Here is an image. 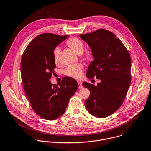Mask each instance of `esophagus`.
Listing matches in <instances>:
<instances>
[{"mask_svg":"<svg viewBox=\"0 0 151 151\" xmlns=\"http://www.w3.org/2000/svg\"><path fill=\"white\" fill-rule=\"evenodd\" d=\"M78 88L80 89L83 87V84L82 83L80 82V81H78Z\"/></svg>","mask_w":151,"mask_h":151,"instance_id":"esophagus-1","label":"esophagus"}]
</instances>
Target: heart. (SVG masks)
Returning <instances> with one entry per match:
<instances>
[{
  "label": "heart",
  "mask_w": 151,
  "mask_h": 151,
  "mask_svg": "<svg viewBox=\"0 0 151 151\" xmlns=\"http://www.w3.org/2000/svg\"><path fill=\"white\" fill-rule=\"evenodd\" d=\"M65 44L71 50L78 54H81L84 50V44L83 42L77 38H70L67 40ZM60 50L58 48L55 49L53 51V58L55 64L60 63ZM83 68V66L81 64L69 65L64 71V74L72 78H79L82 76Z\"/></svg>",
  "instance_id": "obj_1"
}]
</instances>
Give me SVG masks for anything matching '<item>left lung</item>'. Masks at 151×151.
I'll use <instances>...</instances> for the list:
<instances>
[{"mask_svg":"<svg viewBox=\"0 0 151 151\" xmlns=\"http://www.w3.org/2000/svg\"><path fill=\"white\" fill-rule=\"evenodd\" d=\"M80 37L88 43L94 58L86 76L101 81L97 86L83 83L90 91L85 104L93 116L105 118L115 112L125 100L131 81V57L122 42L110 31L99 29Z\"/></svg>","mask_w":151,"mask_h":151,"instance_id":"obj_1","label":"left lung"}]
</instances>
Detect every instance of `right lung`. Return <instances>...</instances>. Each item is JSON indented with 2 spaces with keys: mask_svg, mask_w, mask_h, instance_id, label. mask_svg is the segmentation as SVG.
I'll return each instance as SVG.
<instances>
[{
  "mask_svg": "<svg viewBox=\"0 0 151 151\" xmlns=\"http://www.w3.org/2000/svg\"><path fill=\"white\" fill-rule=\"evenodd\" d=\"M68 37L41 34L29 44L22 55L21 77L25 93L34 111L47 120L55 119L65 112L78 87L76 80L70 77H63L58 86L50 80L56 67L53 51Z\"/></svg>",
  "mask_w": 151,
  "mask_h": 151,
  "instance_id": "add662e5",
  "label": "right lung"
}]
</instances>
